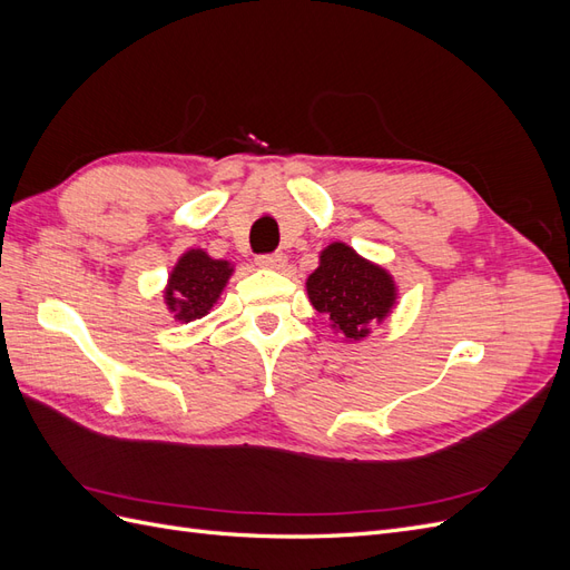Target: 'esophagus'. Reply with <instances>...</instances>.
<instances>
[{"instance_id":"1","label":"esophagus","mask_w":570,"mask_h":570,"mask_svg":"<svg viewBox=\"0 0 570 570\" xmlns=\"http://www.w3.org/2000/svg\"><path fill=\"white\" fill-rule=\"evenodd\" d=\"M256 264L262 266V268L283 271L285 264H287V256L281 254V252H275V254H262V256H256Z\"/></svg>"}]
</instances>
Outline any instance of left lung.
<instances>
[{
    "label": "left lung",
    "mask_w": 570,
    "mask_h": 570,
    "mask_svg": "<svg viewBox=\"0 0 570 570\" xmlns=\"http://www.w3.org/2000/svg\"><path fill=\"white\" fill-rule=\"evenodd\" d=\"M306 295L318 314L347 340H364L396 304L392 275L350 245L333 243L321 252L318 268L306 278Z\"/></svg>",
    "instance_id": "obj_1"
}]
</instances>
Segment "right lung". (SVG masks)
<instances>
[{
	"instance_id": "right-lung-1",
	"label": "right lung",
	"mask_w": 570,
	"mask_h": 570,
	"mask_svg": "<svg viewBox=\"0 0 570 570\" xmlns=\"http://www.w3.org/2000/svg\"><path fill=\"white\" fill-rule=\"evenodd\" d=\"M233 264L212 258L204 249L185 252L168 275L164 302L180 323H193L212 312L233 275Z\"/></svg>"
}]
</instances>
